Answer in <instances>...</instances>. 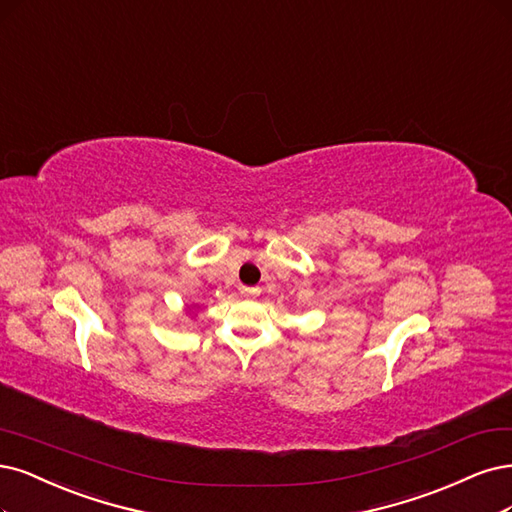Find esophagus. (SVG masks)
Masks as SVG:
<instances>
[{
	"label": "esophagus",
	"mask_w": 512,
	"mask_h": 512,
	"mask_svg": "<svg viewBox=\"0 0 512 512\" xmlns=\"http://www.w3.org/2000/svg\"><path fill=\"white\" fill-rule=\"evenodd\" d=\"M260 294V288H241V296H245V298H254V296H258Z\"/></svg>",
	"instance_id": "esophagus-1"
}]
</instances>
